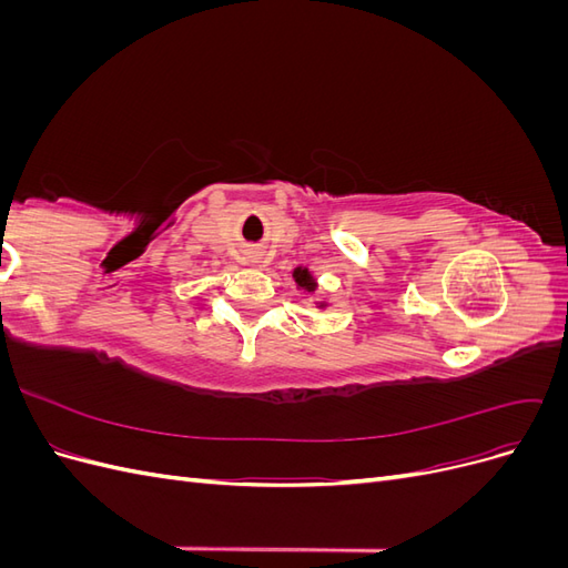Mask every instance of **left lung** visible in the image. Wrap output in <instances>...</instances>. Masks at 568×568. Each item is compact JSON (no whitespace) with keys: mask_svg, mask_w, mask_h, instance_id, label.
<instances>
[{"mask_svg":"<svg viewBox=\"0 0 568 568\" xmlns=\"http://www.w3.org/2000/svg\"><path fill=\"white\" fill-rule=\"evenodd\" d=\"M294 280H296L298 288L311 291V294L317 288V282H315V277H313L311 270H307V267H296L294 270ZM317 307H326V303H317Z\"/></svg>","mask_w":568,"mask_h":568,"instance_id":"left-lung-1","label":"left lung"}]
</instances>
